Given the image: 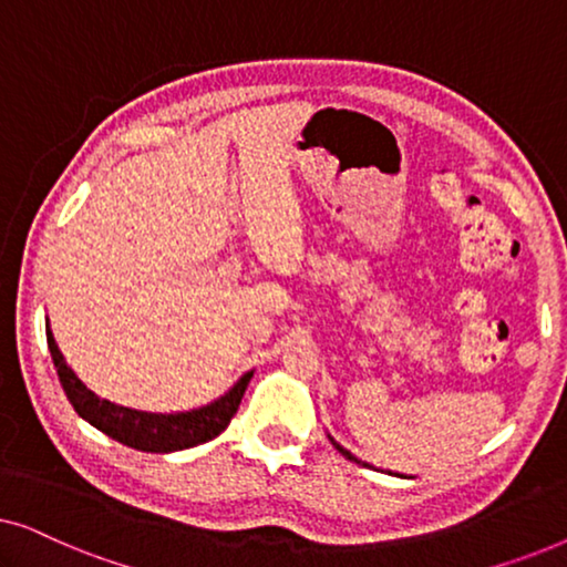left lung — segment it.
I'll return each instance as SVG.
<instances>
[{
    "mask_svg": "<svg viewBox=\"0 0 567 567\" xmlns=\"http://www.w3.org/2000/svg\"><path fill=\"white\" fill-rule=\"evenodd\" d=\"M328 439H330V444H332V446H336V449H338V452L346 456V460H351V462H355V464H363V467H371V464H367V462H361V460H355V456H353L351 452H348V449H343V446H340V444H338V441L330 436V433H328ZM390 475H392V472H390Z\"/></svg>",
    "mask_w": 567,
    "mask_h": 567,
    "instance_id": "obj_1",
    "label": "left lung"
}]
</instances>
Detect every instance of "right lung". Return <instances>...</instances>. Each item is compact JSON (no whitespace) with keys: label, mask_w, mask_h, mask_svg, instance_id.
Segmentation results:
<instances>
[{"label":"right lung","mask_w":567,"mask_h":567,"mask_svg":"<svg viewBox=\"0 0 567 567\" xmlns=\"http://www.w3.org/2000/svg\"><path fill=\"white\" fill-rule=\"evenodd\" d=\"M45 340H49V351L53 367L59 371L61 386H64L69 402H72L80 417L95 425L97 431H103L105 436L121 441L131 449H138V452H183V449L216 439L227 429L231 415L237 413L247 384L252 379V371H247L237 379L235 386H229L221 398H216L204 408L183 410V413H146V410L115 405V402L97 398L95 392L87 390V384L64 361V353L59 351L56 340H53L51 324H45Z\"/></svg>","instance_id":"add662e5"}]
</instances>
